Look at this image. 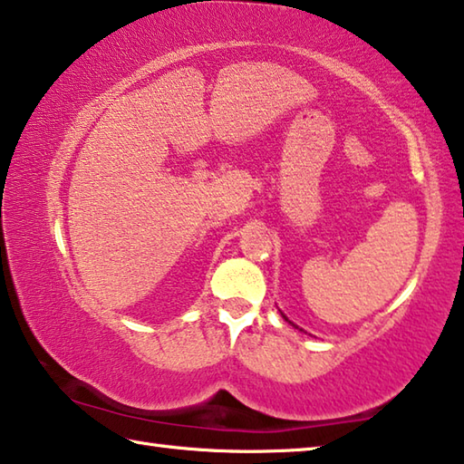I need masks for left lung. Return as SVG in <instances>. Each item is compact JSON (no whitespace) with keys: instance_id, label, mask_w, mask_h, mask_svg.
Returning <instances> with one entry per match:
<instances>
[{"instance_id":"left-lung-1","label":"left lung","mask_w":464,"mask_h":464,"mask_svg":"<svg viewBox=\"0 0 464 464\" xmlns=\"http://www.w3.org/2000/svg\"><path fill=\"white\" fill-rule=\"evenodd\" d=\"M282 317H285V315H282ZM285 319H286V317H285ZM286 321H288V319H286ZM288 324H290V321H288Z\"/></svg>"}]
</instances>
